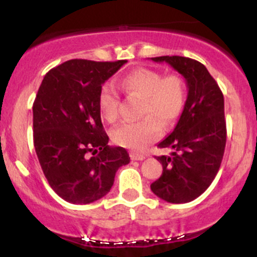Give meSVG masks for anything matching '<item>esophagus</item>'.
<instances>
[{
	"label": "esophagus",
	"mask_w": 257,
	"mask_h": 257,
	"mask_svg": "<svg viewBox=\"0 0 257 257\" xmlns=\"http://www.w3.org/2000/svg\"><path fill=\"white\" fill-rule=\"evenodd\" d=\"M131 158L133 159V161H143V159H145V156L141 155V153L131 152Z\"/></svg>",
	"instance_id": "esophagus-1"
}]
</instances>
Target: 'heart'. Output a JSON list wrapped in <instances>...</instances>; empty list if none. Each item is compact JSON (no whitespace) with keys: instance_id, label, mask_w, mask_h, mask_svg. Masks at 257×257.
Returning <instances> with one entry per match:
<instances>
[{"instance_id":"obj_1","label":"heart","mask_w":257,"mask_h":257,"mask_svg":"<svg viewBox=\"0 0 257 257\" xmlns=\"http://www.w3.org/2000/svg\"><path fill=\"white\" fill-rule=\"evenodd\" d=\"M118 88L126 96L143 100L140 114L145 118L125 122L111 133L112 141L125 149H145L162 134L159 122L170 125L181 114L186 102V88L182 79L175 75L163 77L162 73L149 69L129 72L119 81ZM119 98L111 85H104L99 94V110L108 122L118 117Z\"/></svg>"}]
</instances>
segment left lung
<instances>
[{
	"label": "left lung",
	"mask_w": 257,
	"mask_h": 257,
	"mask_svg": "<svg viewBox=\"0 0 257 257\" xmlns=\"http://www.w3.org/2000/svg\"><path fill=\"white\" fill-rule=\"evenodd\" d=\"M151 60L169 64L184 76L188 89L178 124L158 144L174 152L157 157L163 173L152 182L151 190L166 202L188 203L204 192L220 169L226 146L222 91L199 61L178 55Z\"/></svg>",
	"instance_id": "1"
}]
</instances>
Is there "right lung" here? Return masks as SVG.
Segmentation results:
<instances>
[{
    "instance_id": "1",
    "label": "right lung",
    "mask_w": 257,
    "mask_h": 257,
    "mask_svg": "<svg viewBox=\"0 0 257 257\" xmlns=\"http://www.w3.org/2000/svg\"><path fill=\"white\" fill-rule=\"evenodd\" d=\"M126 60L72 59L44 76L34 101V145L47 181L72 204H89L110 192L123 147L108 146L99 110L102 84Z\"/></svg>"
}]
</instances>
